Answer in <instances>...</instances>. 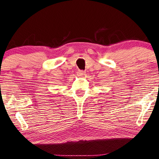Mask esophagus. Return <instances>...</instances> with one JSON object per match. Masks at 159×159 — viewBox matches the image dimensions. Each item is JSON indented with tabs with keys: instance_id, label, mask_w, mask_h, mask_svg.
<instances>
[{
	"instance_id": "obj_1",
	"label": "esophagus",
	"mask_w": 159,
	"mask_h": 159,
	"mask_svg": "<svg viewBox=\"0 0 159 159\" xmlns=\"http://www.w3.org/2000/svg\"><path fill=\"white\" fill-rule=\"evenodd\" d=\"M77 75H78V76H80V77H81V76L85 75V72H84L82 70H78L77 72Z\"/></svg>"
}]
</instances>
